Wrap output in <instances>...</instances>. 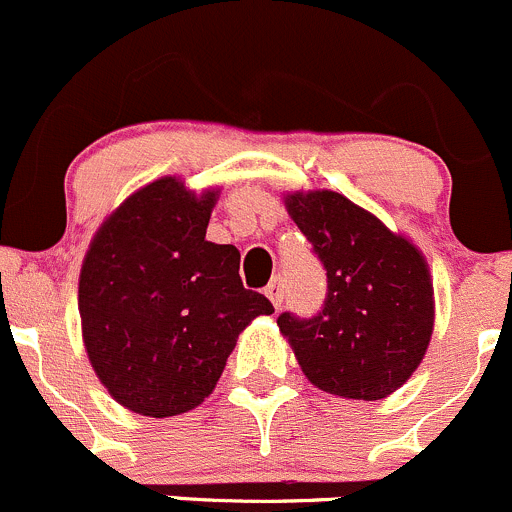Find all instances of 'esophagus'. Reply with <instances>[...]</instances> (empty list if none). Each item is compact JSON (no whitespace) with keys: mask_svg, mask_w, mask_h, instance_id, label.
Wrapping results in <instances>:
<instances>
[{"mask_svg":"<svg viewBox=\"0 0 512 512\" xmlns=\"http://www.w3.org/2000/svg\"><path fill=\"white\" fill-rule=\"evenodd\" d=\"M265 294L267 297H270V301L274 306H282V301H284V279L282 277H274L270 284H267V289H265Z\"/></svg>","mask_w":512,"mask_h":512,"instance_id":"obj_1","label":"esophagus"}]
</instances>
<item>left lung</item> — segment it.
<instances>
[{
    "mask_svg": "<svg viewBox=\"0 0 512 512\" xmlns=\"http://www.w3.org/2000/svg\"><path fill=\"white\" fill-rule=\"evenodd\" d=\"M287 208L324 265L326 299L306 319L279 314V331L321 390L351 400L390 395L417 370L432 338L424 257L341 193H294Z\"/></svg>",
    "mask_w": 512,
    "mask_h": 512,
    "instance_id": "8db88e82",
    "label": "left lung"
}]
</instances>
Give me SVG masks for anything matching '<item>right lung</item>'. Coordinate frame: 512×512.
Wrapping results in <instances>:
<instances>
[{"label": "right lung", "mask_w": 512, "mask_h": 512, "mask_svg": "<svg viewBox=\"0 0 512 512\" xmlns=\"http://www.w3.org/2000/svg\"><path fill=\"white\" fill-rule=\"evenodd\" d=\"M215 191L176 179L129 196L95 235L80 270L88 358L127 410L188 412L213 392L240 331L274 306L242 287L240 252L206 240Z\"/></svg>", "instance_id": "right-lung-1"}]
</instances>
